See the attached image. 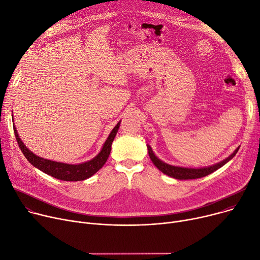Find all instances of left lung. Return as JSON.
<instances>
[{"mask_svg":"<svg viewBox=\"0 0 260 260\" xmlns=\"http://www.w3.org/2000/svg\"><path fill=\"white\" fill-rule=\"evenodd\" d=\"M147 148H148L149 156H150L152 162L154 164V166L157 168V169L159 171H161L164 174L170 176V177H173V178H176V179H195V178H201V177L207 176L214 171H216L217 169H219V168H221L223 165H225L229 160H231L235 156V154L237 153V151L239 149V147L236 148V150L230 156H228L223 160L212 165V166L203 167V168H186V167L172 166V165H169V164L162 161L155 155L153 150H152V148L149 145H147Z\"/></svg>","mask_w":260,"mask_h":260,"instance_id":"1","label":"left lung"}]
</instances>
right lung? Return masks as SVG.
Wrapping results in <instances>:
<instances>
[{
	"instance_id": "obj_1",
	"label": "right lung",
	"mask_w": 260,
	"mask_h": 260,
	"mask_svg": "<svg viewBox=\"0 0 260 260\" xmlns=\"http://www.w3.org/2000/svg\"><path fill=\"white\" fill-rule=\"evenodd\" d=\"M119 125H120V120L112 129L109 136L107 137L106 142L102 147V150L100 151V153L96 156H94L92 159H90L88 161L81 162V164H74V165L54 161V160L46 159L38 156L24 145L23 141L20 139V135L14 125H13V131H14V135H15V139H17L18 145L22 150L24 156L32 166H35L39 170L43 171L44 173L48 174L54 178H57L60 180H66V181H79V180H84L91 177L105 165V162L109 157L110 151H111V145L118 131Z\"/></svg>"
}]
</instances>
